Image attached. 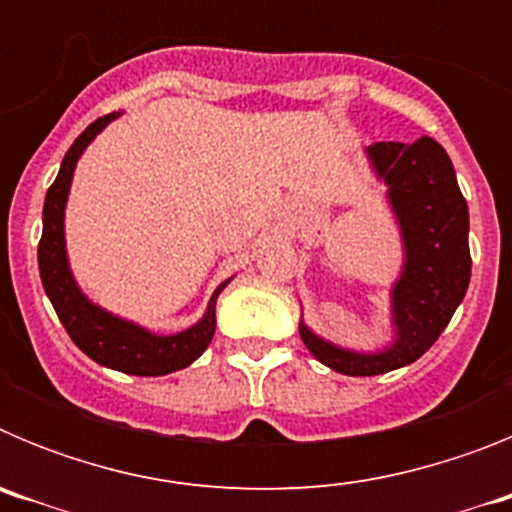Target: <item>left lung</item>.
I'll use <instances>...</instances> for the list:
<instances>
[{
    "instance_id": "left-lung-1",
    "label": "left lung",
    "mask_w": 512,
    "mask_h": 512,
    "mask_svg": "<svg viewBox=\"0 0 512 512\" xmlns=\"http://www.w3.org/2000/svg\"><path fill=\"white\" fill-rule=\"evenodd\" d=\"M364 156L387 187V207L400 230L402 266L390 287L392 338L377 351H359L318 336L300 318L310 354L346 377H374L420 359L449 325L472 277L467 200L441 143L428 135L410 146L382 140L366 146Z\"/></svg>"
}]
</instances>
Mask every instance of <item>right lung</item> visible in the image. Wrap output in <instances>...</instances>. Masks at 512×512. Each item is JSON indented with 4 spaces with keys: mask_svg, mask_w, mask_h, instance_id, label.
<instances>
[{
    "mask_svg": "<svg viewBox=\"0 0 512 512\" xmlns=\"http://www.w3.org/2000/svg\"><path fill=\"white\" fill-rule=\"evenodd\" d=\"M120 115L122 112H110V115L94 120L63 156L56 182L45 194L38 269L45 295L51 300L58 320L63 323L71 341L89 359L122 374L164 377V374L179 372L205 354V348L215 336L217 297L233 277L217 284L202 318L179 333H156L135 320L104 310L102 305L89 300L87 292L79 287L69 264V248H66V205H69L71 182H74L76 164L89 148V143Z\"/></svg>",
    "mask_w": 512,
    "mask_h": 512,
    "instance_id": "right-lung-1",
    "label": "right lung"
}]
</instances>
